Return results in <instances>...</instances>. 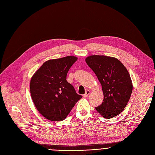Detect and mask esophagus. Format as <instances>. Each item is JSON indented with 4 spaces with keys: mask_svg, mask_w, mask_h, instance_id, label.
Wrapping results in <instances>:
<instances>
[{
    "mask_svg": "<svg viewBox=\"0 0 155 155\" xmlns=\"http://www.w3.org/2000/svg\"><path fill=\"white\" fill-rule=\"evenodd\" d=\"M90 94V90H86V91H85V94H84V97H87L88 95H89Z\"/></svg>",
    "mask_w": 155,
    "mask_h": 155,
    "instance_id": "1",
    "label": "esophagus"
}]
</instances>
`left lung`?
<instances>
[{"label": "left lung", "instance_id": "8db88e82", "mask_svg": "<svg viewBox=\"0 0 155 155\" xmlns=\"http://www.w3.org/2000/svg\"><path fill=\"white\" fill-rule=\"evenodd\" d=\"M87 65L97 75L104 93V101L95 107L105 119L120 114L126 107L132 91V83L126 67L117 58L105 55H91Z\"/></svg>", "mask_w": 155, "mask_h": 155}]
</instances>
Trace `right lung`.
Returning a JSON list of instances; mask_svg holds the SVG:
<instances>
[{
	"label": "right lung",
	"instance_id": "1",
	"mask_svg": "<svg viewBox=\"0 0 155 155\" xmlns=\"http://www.w3.org/2000/svg\"><path fill=\"white\" fill-rule=\"evenodd\" d=\"M78 58L68 56L44 62L30 81L31 98L38 111L50 121L64 120L82 98L69 83L67 74Z\"/></svg>",
	"mask_w": 155,
	"mask_h": 155
}]
</instances>
